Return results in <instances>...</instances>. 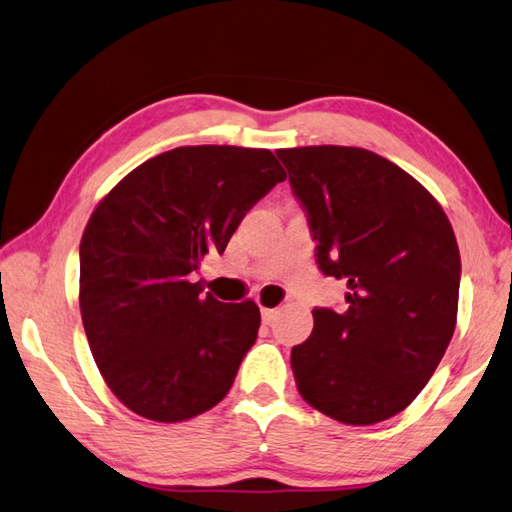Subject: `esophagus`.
Here are the masks:
<instances>
[{
    "mask_svg": "<svg viewBox=\"0 0 512 512\" xmlns=\"http://www.w3.org/2000/svg\"><path fill=\"white\" fill-rule=\"evenodd\" d=\"M277 317V308H262V322L264 324H273Z\"/></svg>",
    "mask_w": 512,
    "mask_h": 512,
    "instance_id": "obj_1",
    "label": "esophagus"
}]
</instances>
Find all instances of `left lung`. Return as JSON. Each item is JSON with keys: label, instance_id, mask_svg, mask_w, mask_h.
Listing matches in <instances>:
<instances>
[{"label": "left lung", "instance_id": "1", "mask_svg": "<svg viewBox=\"0 0 512 512\" xmlns=\"http://www.w3.org/2000/svg\"><path fill=\"white\" fill-rule=\"evenodd\" d=\"M317 239V264L346 279V310H313L290 353L297 390L350 426L413 402L457 324V239L444 208L406 170L353 146L277 150Z\"/></svg>", "mask_w": 512, "mask_h": 512}]
</instances>
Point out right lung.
Here are the masks:
<instances>
[{
    "mask_svg": "<svg viewBox=\"0 0 512 512\" xmlns=\"http://www.w3.org/2000/svg\"><path fill=\"white\" fill-rule=\"evenodd\" d=\"M284 179L266 148L179 146L130 170L93 210L79 244V310L104 382L139 417L184 422L233 386L259 308L217 302L188 275L224 253Z\"/></svg>",
    "mask_w": 512,
    "mask_h": 512,
    "instance_id": "right-lung-1",
    "label": "right lung"
}]
</instances>
